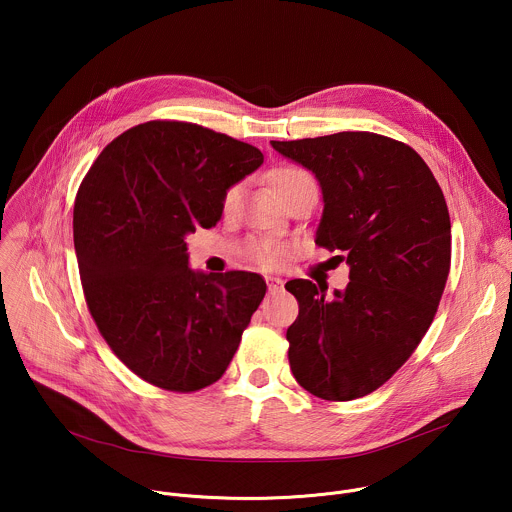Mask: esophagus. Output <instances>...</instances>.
<instances>
[{
    "label": "esophagus",
    "instance_id": "1",
    "mask_svg": "<svg viewBox=\"0 0 512 512\" xmlns=\"http://www.w3.org/2000/svg\"><path fill=\"white\" fill-rule=\"evenodd\" d=\"M267 279V287H269V294H277V291H281L283 287V281L279 277H265Z\"/></svg>",
    "mask_w": 512,
    "mask_h": 512
}]
</instances>
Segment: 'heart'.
<instances>
[{
  "mask_svg": "<svg viewBox=\"0 0 512 512\" xmlns=\"http://www.w3.org/2000/svg\"><path fill=\"white\" fill-rule=\"evenodd\" d=\"M267 178H269L273 192L277 194V198L283 204L294 200L304 190L316 186L312 174L306 168L296 166V164H281V166L273 168ZM241 194H243L241 184H233L225 190L223 200H221V208L225 214H233L237 210V206L241 202ZM241 253H243V257H247L249 261H253L261 267H275L285 257L287 247L279 245L277 241H271V239H249L243 245Z\"/></svg>",
  "mask_w": 512,
  "mask_h": 512,
  "instance_id": "heart-1",
  "label": "heart"
}]
</instances>
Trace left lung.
Wrapping results in <instances>:
<instances>
[{
    "label": "left lung",
    "mask_w": 512,
    "mask_h": 512,
    "mask_svg": "<svg viewBox=\"0 0 512 512\" xmlns=\"http://www.w3.org/2000/svg\"><path fill=\"white\" fill-rule=\"evenodd\" d=\"M312 170L324 214L316 245L342 251L350 283L326 298L291 279L300 314L287 328L296 381L326 401H352L385 385L413 354L440 306L452 261L444 192L407 143L371 131L271 141Z\"/></svg>",
    "instance_id": "1"
}]
</instances>
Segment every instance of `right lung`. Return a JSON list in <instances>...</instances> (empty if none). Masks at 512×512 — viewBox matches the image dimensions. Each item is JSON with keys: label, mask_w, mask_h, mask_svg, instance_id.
I'll list each match as a JSON object with an SVG mask.
<instances>
[{"label": "right lung", "mask_w": 512, "mask_h": 512, "mask_svg": "<svg viewBox=\"0 0 512 512\" xmlns=\"http://www.w3.org/2000/svg\"><path fill=\"white\" fill-rule=\"evenodd\" d=\"M263 164L245 141L156 119L117 135L83 178L72 233L87 308L139 379L194 393L221 379L267 285L194 273L184 237L210 229L229 186Z\"/></svg>", "instance_id": "add662e5"}]
</instances>
